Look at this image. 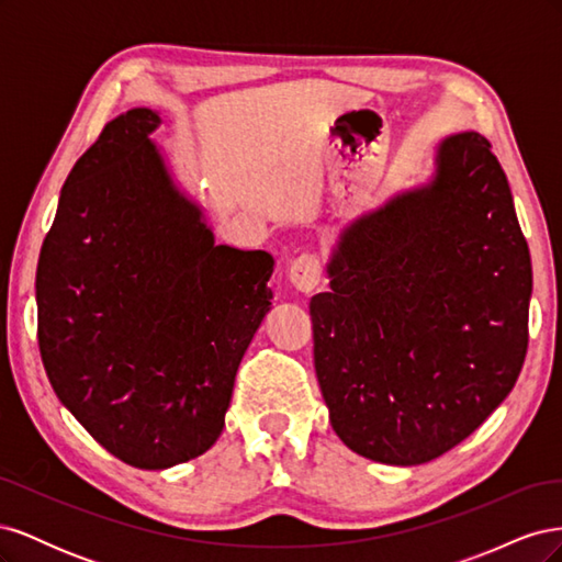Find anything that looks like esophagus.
<instances>
[{
    "label": "esophagus",
    "mask_w": 562,
    "mask_h": 562,
    "mask_svg": "<svg viewBox=\"0 0 562 562\" xmlns=\"http://www.w3.org/2000/svg\"><path fill=\"white\" fill-rule=\"evenodd\" d=\"M288 279H291V285L295 291L312 293L321 281V262L316 255L304 252L300 258H295L291 267H288Z\"/></svg>",
    "instance_id": "34e87169"
}]
</instances>
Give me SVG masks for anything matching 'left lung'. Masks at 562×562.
Segmentation results:
<instances>
[{
  "label": "left lung",
  "instance_id": "left-lung-1",
  "mask_svg": "<svg viewBox=\"0 0 562 562\" xmlns=\"http://www.w3.org/2000/svg\"><path fill=\"white\" fill-rule=\"evenodd\" d=\"M310 302L314 368L342 443L372 462H431L514 389L532 262L483 135H446L431 173L349 220Z\"/></svg>",
  "mask_w": 562,
  "mask_h": 562
}]
</instances>
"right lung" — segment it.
Listing matches in <instances>:
<instances>
[{"label": "right lung", "mask_w": 562, "mask_h": 562, "mask_svg": "<svg viewBox=\"0 0 562 562\" xmlns=\"http://www.w3.org/2000/svg\"><path fill=\"white\" fill-rule=\"evenodd\" d=\"M114 116L67 176L37 265V337L60 403L108 452L171 469L215 446L234 378L271 307L267 250L215 244L151 140Z\"/></svg>", "instance_id": "add662e5"}]
</instances>
